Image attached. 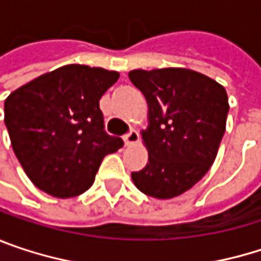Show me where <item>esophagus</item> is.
<instances>
[{
    "label": "esophagus",
    "mask_w": 261,
    "mask_h": 261,
    "mask_svg": "<svg viewBox=\"0 0 261 261\" xmlns=\"http://www.w3.org/2000/svg\"><path fill=\"white\" fill-rule=\"evenodd\" d=\"M124 142H125V145H127V146L137 143V142H139V133H137L136 130H131L128 134H125V136H124Z\"/></svg>",
    "instance_id": "esophagus-1"
}]
</instances>
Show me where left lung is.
<instances>
[{"mask_svg":"<svg viewBox=\"0 0 261 261\" xmlns=\"http://www.w3.org/2000/svg\"><path fill=\"white\" fill-rule=\"evenodd\" d=\"M128 77L148 102L149 119L142 131L149 159L131 178L148 196H178L216 159L230 109L227 92L215 80L184 68L134 69Z\"/></svg>","mask_w":261,"mask_h":261,"instance_id":"1","label":"left lung"}]
</instances>
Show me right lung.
<instances>
[{"label": "right lung", "mask_w": 261, "mask_h": 261, "mask_svg": "<svg viewBox=\"0 0 261 261\" xmlns=\"http://www.w3.org/2000/svg\"><path fill=\"white\" fill-rule=\"evenodd\" d=\"M116 71L66 65L12 92L4 122L12 148L33 184L56 198L86 192L102 159L122 148L104 130L99 99Z\"/></svg>", "instance_id": "add662e5"}]
</instances>
